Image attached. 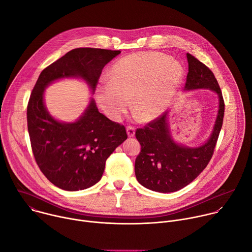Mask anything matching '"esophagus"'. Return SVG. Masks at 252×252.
<instances>
[{
    "instance_id": "obj_1",
    "label": "esophagus",
    "mask_w": 252,
    "mask_h": 252,
    "mask_svg": "<svg viewBox=\"0 0 252 252\" xmlns=\"http://www.w3.org/2000/svg\"><path fill=\"white\" fill-rule=\"evenodd\" d=\"M126 132H127V135H128V137H132V136L134 135V132H135V128H134L133 126H128L126 127Z\"/></svg>"
}]
</instances>
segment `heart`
<instances>
[{
    "label": "heart",
    "mask_w": 252,
    "mask_h": 252,
    "mask_svg": "<svg viewBox=\"0 0 252 252\" xmlns=\"http://www.w3.org/2000/svg\"><path fill=\"white\" fill-rule=\"evenodd\" d=\"M184 78L178 61L162 53L145 52L117 61L106 83L95 91L98 105L113 121L121 120L132 98V110L141 121L160 116L171 103Z\"/></svg>",
    "instance_id": "heart-1"
}]
</instances>
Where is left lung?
<instances>
[{
  "instance_id": "obj_1",
  "label": "left lung",
  "mask_w": 252,
  "mask_h": 252,
  "mask_svg": "<svg viewBox=\"0 0 252 252\" xmlns=\"http://www.w3.org/2000/svg\"><path fill=\"white\" fill-rule=\"evenodd\" d=\"M187 58L189 73L185 90L205 89L217 93L219 113L209 138L197 148L185 147L173 140L166 113L136 129L135 137L141 147L134 163L136 179L141 186L158 192L182 189L199 175L211 159L223 123L224 100L217 79L196 58L190 54H187Z\"/></svg>"
}]
</instances>
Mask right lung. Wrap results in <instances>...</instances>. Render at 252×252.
Masks as SVG:
<instances>
[{
  "label": "right lung",
  "mask_w": 252,
  "mask_h": 252,
  "mask_svg": "<svg viewBox=\"0 0 252 252\" xmlns=\"http://www.w3.org/2000/svg\"><path fill=\"white\" fill-rule=\"evenodd\" d=\"M120 54L93 48L71 50L43 69L32 89L27 109L32 154L45 176L63 190H82L99 182L105 160L127 134L124 126L98 112L94 98L75 123L55 120L45 105V89L60 79L81 78L94 91L103 66Z\"/></svg>",
  "instance_id": "1"
}]
</instances>
